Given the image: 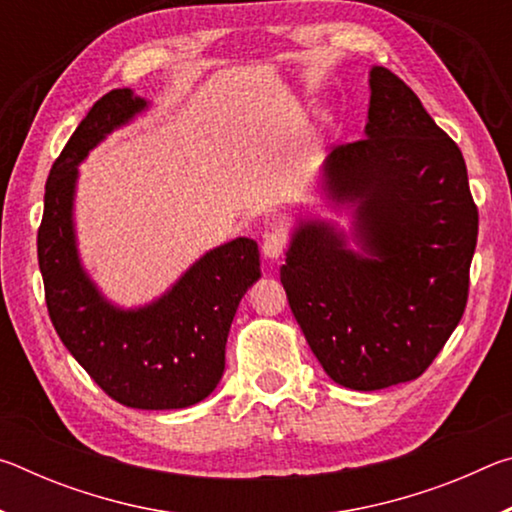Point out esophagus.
<instances>
[{
	"instance_id": "1",
	"label": "esophagus",
	"mask_w": 512,
	"mask_h": 512,
	"mask_svg": "<svg viewBox=\"0 0 512 512\" xmlns=\"http://www.w3.org/2000/svg\"><path fill=\"white\" fill-rule=\"evenodd\" d=\"M287 235L280 230H271L266 232L264 239H262V255L266 259H280L284 255V250H287Z\"/></svg>"
}]
</instances>
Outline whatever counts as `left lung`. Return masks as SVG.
Here are the masks:
<instances>
[{"label":"left lung","instance_id":"1","mask_svg":"<svg viewBox=\"0 0 512 512\" xmlns=\"http://www.w3.org/2000/svg\"><path fill=\"white\" fill-rule=\"evenodd\" d=\"M368 83L366 140L336 146L320 169L327 205L352 214L350 235L300 216L280 268L320 366L363 393L418 379L443 350L479 235L461 149L391 69L375 65Z\"/></svg>","mask_w":512,"mask_h":512}]
</instances>
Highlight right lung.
I'll return each mask as SVG.
<instances>
[{
	"instance_id": "add662e5",
	"label": "right lung",
	"mask_w": 512,
	"mask_h": 512,
	"mask_svg": "<svg viewBox=\"0 0 512 512\" xmlns=\"http://www.w3.org/2000/svg\"><path fill=\"white\" fill-rule=\"evenodd\" d=\"M149 108L131 88L94 103L49 171L38 264L60 341L112 400L144 411L187 409L210 395L244 293L262 277L253 239L212 248L149 305L124 309L81 264L74 228L79 164L94 146Z\"/></svg>"
}]
</instances>
